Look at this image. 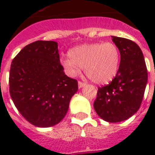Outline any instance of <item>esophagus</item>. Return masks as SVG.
I'll return each mask as SVG.
<instances>
[{"instance_id": "34e87169", "label": "esophagus", "mask_w": 155, "mask_h": 155, "mask_svg": "<svg viewBox=\"0 0 155 155\" xmlns=\"http://www.w3.org/2000/svg\"><path fill=\"white\" fill-rule=\"evenodd\" d=\"M85 84H86L85 83H83V82H81V81H79V83H78V85H79V87H80V88H81V87H84Z\"/></svg>"}]
</instances>
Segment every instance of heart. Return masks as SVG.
<instances>
[{"label":"heart","mask_w":155,"mask_h":155,"mask_svg":"<svg viewBox=\"0 0 155 155\" xmlns=\"http://www.w3.org/2000/svg\"><path fill=\"white\" fill-rule=\"evenodd\" d=\"M68 56L61 59L68 75L75 76L84 68L85 75L97 84L110 82L120 66V51L110 42L80 45L70 50Z\"/></svg>","instance_id":"obj_1"}]
</instances>
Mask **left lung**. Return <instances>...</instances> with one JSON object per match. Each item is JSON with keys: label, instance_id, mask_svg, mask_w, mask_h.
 Listing matches in <instances>:
<instances>
[{"label": "left lung", "instance_id": "obj_1", "mask_svg": "<svg viewBox=\"0 0 155 155\" xmlns=\"http://www.w3.org/2000/svg\"><path fill=\"white\" fill-rule=\"evenodd\" d=\"M120 54L115 78L99 87L94 108L100 117L108 122H120L134 115L142 104L147 87V69L142 50L137 43L112 36Z\"/></svg>", "mask_w": 155, "mask_h": 155}]
</instances>
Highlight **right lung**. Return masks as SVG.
<instances>
[{"label": "right lung", "instance_id": "obj_1", "mask_svg": "<svg viewBox=\"0 0 155 155\" xmlns=\"http://www.w3.org/2000/svg\"><path fill=\"white\" fill-rule=\"evenodd\" d=\"M77 91V80L63 71L56 42H32L12 61L10 97L23 117L35 126L51 127L60 122Z\"/></svg>", "mask_w": 155, "mask_h": 155}]
</instances>
